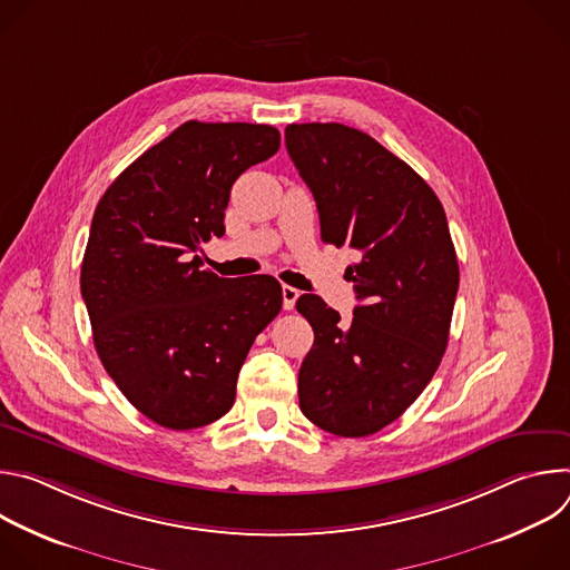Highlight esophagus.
<instances>
[{"label":"esophagus","mask_w":570,"mask_h":570,"mask_svg":"<svg viewBox=\"0 0 570 570\" xmlns=\"http://www.w3.org/2000/svg\"><path fill=\"white\" fill-rule=\"evenodd\" d=\"M282 297H284V308L286 311H291L293 306H295V302H297V297H299V291L297 288H293V286H282Z\"/></svg>","instance_id":"obj_1"}]
</instances>
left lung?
<instances>
[{"label":"left lung","instance_id":"8db88e82","mask_svg":"<svg viewBox=\"0 0 570 570\" xmlns=\"http://www.w3.org/2000/svg\"><path fill=\"white\" fill-rule=\"evenodd\" d=\"M286 148L322 240L361 253L345 273L361 302L352 322L320 295L295 304L315 336L299 409L322 431L365 438L401 417L444 356L460 284L446 214L422 176L356 128L291 124Z\"/></svg>","mask_w":570,"mask_h":570}]
</instances>
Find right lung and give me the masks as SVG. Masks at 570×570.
Returning <instances> with one entry per match:
<instances>
[{
    "instance_id": "add662e5",
    "label": "right lung",
    "mask_w": 570,
    "mask_h": 570,
    "mask_svg": "<svg viewBox=\"0 0 570 570\" xmlns=\"http://www.w3.org/2000/svg\"><path fill=\"white\" fill-rule=\"evenodd\" d=\"M264 124L185 121L150 146L97 205L80 266L97 354L135 409L171 431L220 420L238 370L282 308L271 275L200 271L225 234L236 178L279 150Z\"/></svg>"
}]
</instances>
